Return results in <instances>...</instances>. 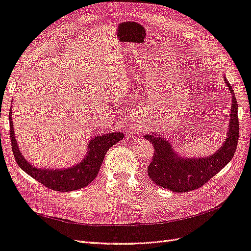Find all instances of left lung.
<instances>
[{"mask_svg": "<svg viewBox=\"0 0 251 251\" xmlns=\"http://www.w3.org/2000/svg\"><path fill=\"white\" fill-rule=\"evenodd\" d=\"M224 81L231 93L230 119L227 136L221 147L206 157H181L169 140L155 133L146 134L144 139L154 146L153 160L148 168L154 183L175 193H185L201 187L232 159L239 140L238 102L229 81Z\"/></svg>", "mask_w": 251, "mask_h": 251, "instance_id": "8db88e82", "label": "left lung"}]
</instances>
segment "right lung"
Returning a JSON list of instances; mask_svg holds the SVG:
<instances>
[{
    "label": "right lung",
    "instance_id": "add662e5",
    "mask_svg": "<svg viewBox=\"0 0 251 251\" xmlns=\"http://www.w3.org/2000/svg\"><path fill=\"white\" fill-rule=\"evenodd\" d=\"M11 114L10 108V139L17 163L29 176L41 182L46 187L57 192H72L89 185L100 172L108 150L125 137L123 132H112L101 136H95L88 142L87 154L80 162L66 169H40L28 162L22 155L16 140Z\"/></svg>",
    "mask_w": 251,
    "mask_h": 251
}]
</instances>
